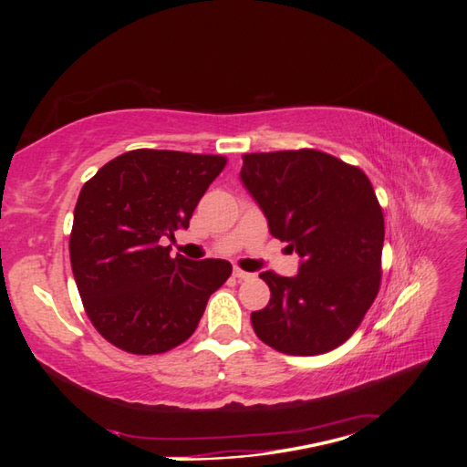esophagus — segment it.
Returning <instances> with one entry per match:
<instances>
[{
  "mask_svg": "<svg viewBox=\"0 0 467 467\" xmlns=\"http://www.w3.org/2000/svg\"><path fill=\"white\" fill-rule=\"evenodd\" d=\"M233 275H234L236 280H251V278H253V274L241 270V267H234V270H233Z\"/></svg>",
  "mask_w": 467,
  "mask_h": 467,
  "instance_id": "34e87169",
  "label": "esophagus"
}]
</instances>
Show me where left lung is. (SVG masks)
<instances>
[{
  "label": "left lung",
  "mask_w": 467,
  "mask_h": 467,
  "mask_svg": "<svg viewBox=\"0 0 467 467\" xmlns=\"http://www.w3.org/2000/svg\"><path fill=\"white\" fill-rule=\"evenodd\" d=\"M241 181L270 233L303 259L295 278L259 274L265 309L251 313L257 337L290 357L344 344L381 284L385 223L368 177L319 150L243 154Z\"/></svg>",
  "instance_id": "8db88e82"
}]
</instances>
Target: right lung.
I'll list each match as a JSON object with an SVG mask.
<instances>
[{"label": "right lung", "instance_id": "add662e5", "mask_svg": "<svg viewBox=\"0 0 467 467\" xmlns=\"http://www.w3.org/2000/svg\"><path fill=\"white\" fill-rule=\"evenodd\" d=\"M226 158L131 150L86 181L74 210L69 259L86 315L131 354H162L193 334L208 298L228 280L224 259L171 257L175 239Z\"/></svg>", "mask_w": 467, "mask_h": 467}]
</instances>
